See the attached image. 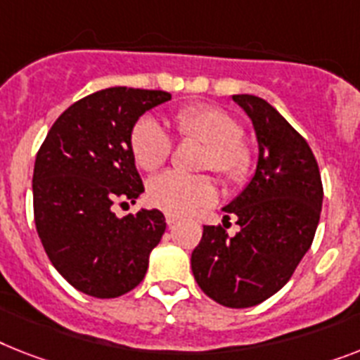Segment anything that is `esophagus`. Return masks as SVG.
<instances>
[{"label": "esophagus", "instance_id": "34e87169", "mask_svg": "<svg viewBox=\"0 0 360 360\" xmlns=\"http://www.w3.org/2000/svg\"><path fill=\"white\" fill-rule=\"evenodd\" d=\"M165 221H167L169 226H173V224H176V222H178V217L176 215H171V213H167V215H165Z\"/></svg>", "mask_w": 360, "mask_h": 360}]
</instances>
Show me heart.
<instances>
[{"label": "heart", "instance_id": "obj_1", "mask_svg": "<svg viewBox=\"0 0 360 360\" xmlns=\"http://www.w3.org/2000/svg\"><path fill=\"white\" fill-rule=\"evenodd\" d=\"M174 127L182 139L206 147L200 167L212 169L222 182H240L252 165L250 147L240 139L243 127L224 110L193 105L174 114ZM134 160L145 171H156L173 153V139L158 120L145 115L134 124L130 136ZM150 204L171 215H184L213 198V184L207 176L167 171L153 178L147 189Z\"/></svg>", "mask_w": 360, "mask_h": 360}]
</instances>
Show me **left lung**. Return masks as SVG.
<instances>
[{
	"label": "left lung",
	"mask_w": 360,
	"mask_h": 360,
	"mask_svg": "<svg viewBox=\"0 0 360 360\" xmlns=\"http://www.w3.org/2000/svg\"><path fill=\"white\" fill-rule=\"evenodd\" d=\"M245 110L257 139L254 176L228 206L239 233L204 226L191 254L198 287L217 304L254 307L290 280L313 243L322 212L319 163L302 136L265 99L231 95Z\"/></svg>",
	"instance_id": "left-lung-1"
}]
</instances>
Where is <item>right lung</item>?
I'll return each mask as SVG.
<instances>
[{"mask_svg": "<svg viewBox=\"0 0 360 360\" xmlns=\"http://www.w3.org/2000/svg\"><path fill=\"white\" fill-rule=\"evenodd\" d=\"M162 90L106 88L77 101L55 121L32 174L34 222L62 278L94 298H117L143 281L165 231L158 210L117 217L145 191L130 136L145 112L171 101Z\"/></svg>", "mask_w": 360, "mask_h": 360, "instance_id": "obj_1", "label": "right lung"}]
</instances>
